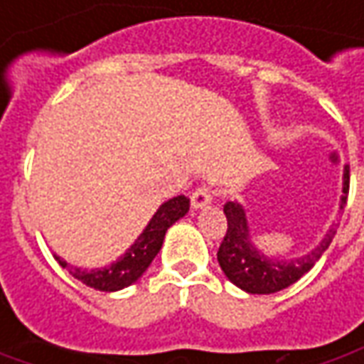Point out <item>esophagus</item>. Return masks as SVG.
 I'll return each instance as SVG.
<instances>
[{"label": "esophagus", "mask_w": 364, "mask_h": 364, "mask_svg": "<svg viewBox=\"0 0 364 364\" xmlns=\"http://www.w3.org/2000/svg\"><path fill=\"white\" fill-rule=\"evenodd\" d=\"M211 201H213V191H211L209 187H205V185L197 187L193 191V195H191V205H193L195 209L209 205Z\"/></svg>", "instance_id": "34e87169"}]
</instances>
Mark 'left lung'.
Listing matches in <instances>:
<instances>
[{
	"label": "left lung",
	"mask_w": 364,
	"mask_h": 364,
	"mask_svg": "<svg viewBox=\"0 0 364 364\" xmlns=\"http://www.w3.org/2000/svg\"><path fill=\"white\" fill-rule=\"evenodd\" d=\"M348 181H350V175H348V167H345L341 209H345L346 205ZM223 213L228 218V232L223 235L220 250H218V262L223 274L230 278V282L250 294H274L288 288L290 284L298 282L326 252V247L331 245L332 237L336 233V230L332 228L331 232L326 233V237L320 242V245H316L310 254L286 262V259L264 256L252 245L247 220L240 203L228 201L223 205Z\"/></svg>",
	"instance_id": "obj_1"
}]
</instances>
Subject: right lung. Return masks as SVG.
<instances>
[{
  "label": "right lung",
  "mask_w": 364,
  "mask_h": 364,
  "mask_svg": "<svg viewBox=\"0 0 364 364\" xmlns=\"http://www.w3.org/2000/svg\"><path fill=\"white\" fill-rule=\"evenodd\" d=\"M187 211H189V199L185 195L173 197L167 203H163L157 209V213L153 215V220L149 221V225L144 228V232L139 235V240L129 247V252L108 268H72L64 259H60L56 256L58 264L62 268H68L74 278H78L80 282L95 288V290H102V292L122 290V288L131 286L132 282H136L143 276L144 269L151 266V262L159 254L167 230L175 221L181 220Z\"/></svg>",
  "instance_id": "obj_1"
}]
</instances>
